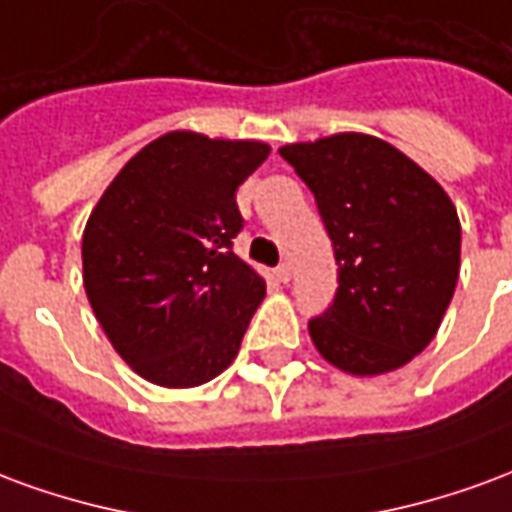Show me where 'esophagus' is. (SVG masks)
<instances>
[{
	"label": "esophagus",
	"mask_w": 512,
	"mask_h": 512,
	"mask_svg": "<svg viewBox=\"0 0 512 512\" xmlns=\"http://www.w3.org/2000/svg\"><path fill=\"white\" fill-rule=\"evenodd\" d=\"M274 277H277V282H282V285H285V282H290V266H288V263H282V266L274 268Z\"/></svg>",
	"instance_id": "1"
}]
</instances>
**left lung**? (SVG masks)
I'll return each mask as SVG.
<instances>
[{
	"label": "left lung",
	"mask_w": 512,
	"mask_h": 512,
	"mask_svg": "<svg viewBox=\"0 0 512 512\" xmlns=\"http://www.w3.org/2000/svg\"><path fill=\"white\" fill-rule=\"evenodd\" d=\"M318 202L337 260V293L312 318L329 365L381 376L436 337L461 271L458 211L436 180L384 139L323 136L279 147Z\"/></svg>",
	"instance_id": "1"
}]
</instances>
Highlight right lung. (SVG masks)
Segmentation results:
<instances>
[{"instance_id": "add662e5", "label": "right lung", "mask_w": 512, "mask_h": 512, "mask_svg": "<svg viewBox=\"0 0 512 512\" xmlns=\"http://www.w3.org/2000/svg\"><path fill=\"white\" fill-rule=\"evenodd\" d=\"M268 153L255 139L169 131L117 172L90 213L87 299L150 384L200 386L238 354L266 282L233 252L244 227L235 191Z\"/></svg>"}]
</instances>
